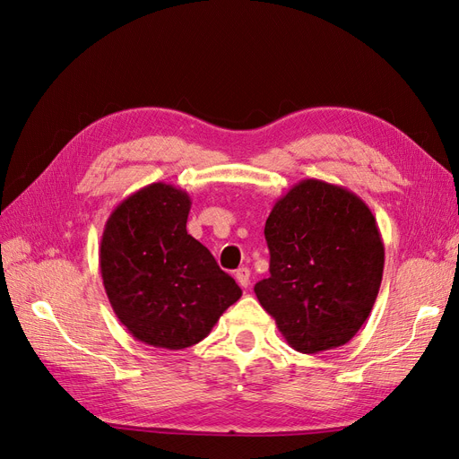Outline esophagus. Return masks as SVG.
<instances>
[{
  "label": "esophagus",
  "instance_id": "34e87169",
  "mask_svg": "<svg viewBox=\"0 0 459 459\" xmlns=\"http://www.w3.org/2000/svg\"><path fill=\"white\" fill-rule=\"evenodd\" d=\"M235 280H238V283L241 285V287H248V283H251V272H248V268H239L238 272H235Z\"/></svg>",
  "mask_w": 459,
  "mask_h": 459
}]
</instances>
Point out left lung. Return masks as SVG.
<instances>
[{
	"label": "left lung",
	"instance_id": "obj_1",
	"mask_svg": "<svg viewBox=\"0 0 459 459\" xmlns=\"http://www.w3.org/2000/svg\"><path fill=\"white\" fill-rule=\"evenodd\" d=\"M270 277L255 293L302 354L349 342L377 299L385 247L369 206L356 193L302 179L266 220Z\"/></svg>",
	"mask_w": 459,
	"mask_h": 459
}]
</instances>
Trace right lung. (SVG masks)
<instances>
[{
    "label": "right lung",
    "instance_id": "1",
    "mask_svg": "<svg viewBox=\"0 0 459 459\" xmlns=\"http://www.w3.org/2000/svg\"><path fill=\"white\" fill-rule=\"evenodd\" d=\"M191 197L149 184L110 212L100 247L103 287L132 337L182 351L203 341L241 297L204 245L186 230Z\"/></svg>",
    "mask_w": 459,
    "mask_h": 459
}]
</instances>
